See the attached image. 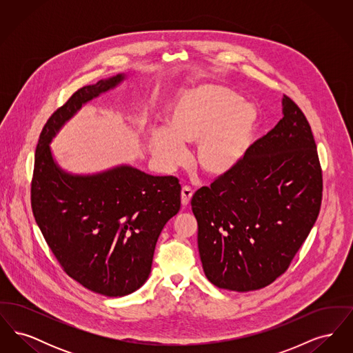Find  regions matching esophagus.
Returning a JSON list of instances; mask_svg holds the SVG:
<instances>
[{
  "instance_id": "esophagus-1",
  "label": "esophagus",
  "mask_w": 353,
  "mask_h": 353,
  "mask_svg": "<svg viewBox=\"0 0 353 353\" xmlns=\"http://www.w3.org/2000/svg\"><path fill=\"white\" fill-rule=\"evenodd\" d=\"M192 196H193V190L189 186H184L181 189V203H183V206H188L189 205Z\"/></svg>"
}]
</instances>
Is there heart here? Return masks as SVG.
<instances>
[{
  "label": "heart",
  "mask_w": 353,
  "mask_h": 353,
  "mask_svg": "<svg viewBox=\"0 0 353 353\" xmlns=\"http://www.w3.org/2000/svg\"><path fill=\"white\" fill-rule=\"evenodd\" d=\"M256 114L241 94L228 87L205 84L185 91L172 103L168 130L156 131L152 152L163 168L184 163V145L197 144L194 167L210 179L232 173L252 141Z\"/></svg>",
  "instance_id": "obj_1"
}]
</instances>
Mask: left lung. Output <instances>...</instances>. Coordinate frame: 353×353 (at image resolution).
Instances as JSON below:
<instances>
[{
    "mask_svg": "<svg viewBox=\"0 0 353 353\" xmlns=\"http://www.w3.org/2000/svg\"><path fill=\"white\" fill-rule=\"evenodd\" d=\"M283 118L248 148L236 168L192 197L206 278L246 292L288 269L318 219L323 174L311 125L283 97Z\"/></svg>",
    "mask_w": 353,
    "mask_h": 353,
    "instance_id": "1",
    "label": "left lung"
}]
</instances>
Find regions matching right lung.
I'll use <instances>...</instances> for the list:
<instances>
[{
	"instance_id": "1",
	"label": "right lung",
	"mask_w": 353,
	"mask_h": 353,
	"mask_svg": "<svg viewBox=\"0 0 353 353\" xmlns=\"http://www.w3.org/2000/svg\"><path fill=\"white\" fill-rule=\"evenodd\" d=\"M123 74L75 91L46 121L35 150L32 209L51 252L68 276L105 296L136 291L151 272L157 238L181 206L173 176L121 165L72 176L51 154V139L82 104L114 88Z\"/></svg>"
}]
</instances>
